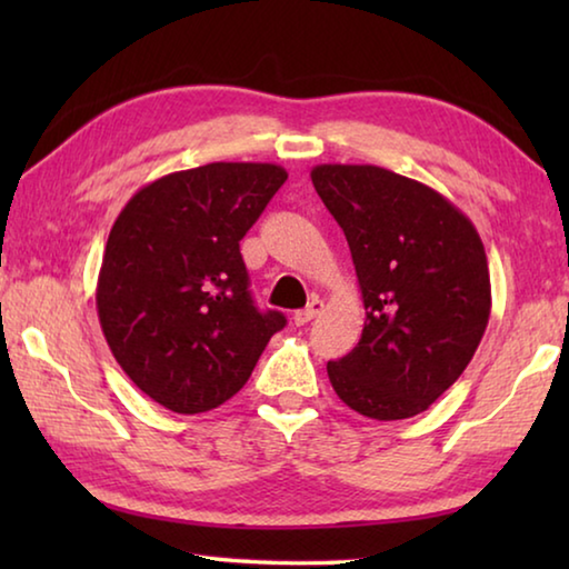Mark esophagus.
I'll list each match as a JSON object with an SVG mask.
<instances>
[{
    "mask_svg": "<svg viewBox=\"0 0 569 569\" xmlns=\"http://www.w3.org/2000/svg\"><path fill=\"white\" fill-rule=\"evenodd\" d=\"M321 311H323V301H321V298H313V301L308 303L306 308H301V311L293 313V321H296V326H303L308 321H313Z\"/></svg>",
    "mask_w": 569,
    "mask_h": 569,
    "instance_id": "34e87169",
    "label": "esophagus"
}]
</instances>
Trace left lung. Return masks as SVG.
Wrapping results in <instances>:
<instances>
[{"instance_id": "left-lung-1", "label": "left lung", "mask_w": 569, "mask_h": 569, "mask_svg": "<svg viewBox=\"0 0 569 569\" xmlns=\"http://www.w3.org/2000/svg\"><path fill=\"white\" fill-rule=\"evenodd\" d=\"M313 188L349 240L366 321L329 361L339 399L377 421L427 411L475 356L492 311L481 238L457 206L379 166H316Z\"/></svg>"}]
</instances>
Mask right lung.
I'll list each match as a JSON object with an SVG mask.
<instances>
[{"label": "right lung", "instance_id": "right-lung-1", "mask_svg": "<svg viewBox=\"0 0 569 569\" xmlns=\"http://www.w3.org/2000/svg\"><path fill=\"white\" fill-rule=\"evenodd\" d=\"M286 178L273 162H208L148 182L114 220L94 293L100 326L160 407H220L286 326L283 313L256 308L240 256Z\"/></svg>", "mask_w": 569, "mask_h": 569}]
</instances>
